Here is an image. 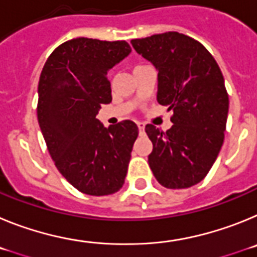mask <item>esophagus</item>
<instances>
[{
    "label": "esophagus",
    "mask_w": 257,
    "mask_h": 257,
    "mask_svg": "<svg viewBox=\"0 0 257 257\" xmlns=\"http://www.w3.org/2000/svg\"><path fill=\"white\" fill-rule=\"evenodd\" d=\"M138 127H139V131H140V134H143V133H144L145 123H143V122H138Z\"/></svg>",
    "instance_id": "esophagus-1"
}]
</instances>
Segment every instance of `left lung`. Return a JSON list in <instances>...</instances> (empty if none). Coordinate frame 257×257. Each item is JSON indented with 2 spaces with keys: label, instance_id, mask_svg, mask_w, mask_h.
Returning a JSON list of instances; mask_svg holds the SVG:
<instances>
[{
  "label": "left lung",
  "instance_id": "left-lung-1",
  "mask_svg": "<svg viewBox=\"0 0 257 257\" xmlns=\"http://www.w3.org/2000/svg\"><path fill=\"white\" fill-rule=\"evenodd\" d=\"M131 44L158 69L157 100L174 112L166 133L145 126L153 143L149 167L165 188L193 187L206 178L224 143L229 96L221 70L201 42L178 32Z\"/></svg>",
  "mask_w": 257,
  "mask_h": 257
}]
</instances>
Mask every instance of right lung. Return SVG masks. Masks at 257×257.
<instances>
[{
  "label": "right lung",
  "instance_id": "right-lung-1",
  "mask_svg": "<svg viewBox=\"0 0 257 257\" xmlns=\"http://www.w3.org/2000/svg\"><path fill=\"white\" fill-rule=\"evenodd\" d=\"M130 52L126 41L74 38L56 47L41 72L37 118L49 153L59 172L88 196L121 189L139 135L130 119L105 128L96 118L112 101L108 69Z\"/></svg>",
  "mask_w": 257,
  "mask_h": 257
}]
</instances>
